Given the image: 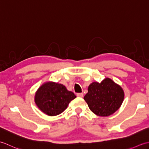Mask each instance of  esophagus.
Returning a JSON list of instances; mask_svg holds the SVG:
<instances>
[{
  "instance_id": "esophagus-1",
  "label": "esophagus",
  "mask_w": 149,
  "mask_h": 149,
  "mask_svg": "<svg viewBox=\"0 0 149 149\" xmlns=\"http://www.w3.org/2000/svg\"><path fill=\"white\" fill-rule=\"evenodd\" d=\"M77 97H83V96H84L83 93H77Z\"/></svg>"
}]
</instances>
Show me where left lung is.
<instances>
[{
  "label": "left lung",
  "mask_w": 149,
  "mask_h": 149,
  "mask_svg": "<svg viewBox=\"0 0 149 149\" xmlns=\"http://www.w3.org/2000/svg\"><path fill=\"white\" fill-rule=\"evenodd\" d=\"M90 109L97 116H108L118 110L124 99L122 88L107 77L101 83L93 82L84 97Z\"/></svg>",
  "instance_id": "left-lung-1"
}]
</instances>
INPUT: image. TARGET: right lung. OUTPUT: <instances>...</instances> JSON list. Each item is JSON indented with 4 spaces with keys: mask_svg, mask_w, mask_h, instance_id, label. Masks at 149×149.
<instances>
[{
    "mask_svg": "<svg viewBox=\"0 0 149 149\" xmlns=\"http://www.w3.org/2000/svg\"><path fill=\"white\" fill-rule=\"evenodd\" d=\"M75 98V94L68 91L64 85L48 81L37 90L34 102L43 113L53 116L64 111Z\"/></svg>",
    "mask_w": 149,
    "mask_h": 149,
    "instance_id": "1",
    "label": "right lung"
}]
</instances>
